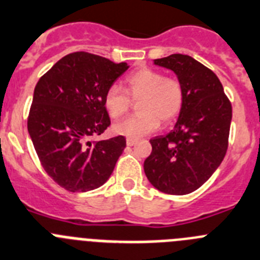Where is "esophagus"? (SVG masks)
Returning a JSON list of instances; mask_svg holds the SVG:
<instances>
[{
  "label": "esophagus",
  "instance_id": "obj_1",
  "mask_svg": "<svg viewBox=\"0 0 260 260\" xmlns=\"http://www.w3.org/2000/svg\"><path fill=\"white\" fill-rule=\"evenodd\" d=\"M136 142H137V140H136V139H127V145H128V146H133V145H135Z\"/></svg>",
  "mask_w": 260,
  "mask_h": 260
}]
</instances>
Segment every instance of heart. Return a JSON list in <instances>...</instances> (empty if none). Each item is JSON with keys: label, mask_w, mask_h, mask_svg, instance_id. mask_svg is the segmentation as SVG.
Instances as JSON below:
<instances>
[{"label": "heart", "mask_w": 260, "mask_h": 260, "mask_svg": "<svg viewBox=\"0 0 260 260\" xmlns=\"http://www.w3.org/2000/svg\"><path fill=\"white\" fill-rule=\"evenodd\" d=\"M125 91L133 101L141 100L137 106L140 114L115 123L113 131L129 139L154 132L159 127V119L163 123L172 121L184 104L181 81L166 78L165 74L153 69H141L129 75L125 80ZM126 93L119 85H111L106 90L104 105L111 118L118 119L128 111L131 100Z\"/></svg>", "instance_id": "b5f03b06"}]
</instances>
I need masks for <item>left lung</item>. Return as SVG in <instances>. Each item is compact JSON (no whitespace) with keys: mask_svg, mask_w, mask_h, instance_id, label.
<instances>
[{"mask_svg":"<svg viewBox=\"0 0 260 260\" xmlns=\"http://www.w3.org/2000/svg\"><path fill=\"white\" fill-rule=\"evenodd\" d=\"M154 64L174 71L184 88V104L174 129L150 140L144 171L163 193L197 190L223 162L228 149L232 105L216 75L194 58L171 54Z\"/></svg>","mask_w":260,"mask_h":260,"instance_id":"obj_1","label":"left lung"}]
</instances>
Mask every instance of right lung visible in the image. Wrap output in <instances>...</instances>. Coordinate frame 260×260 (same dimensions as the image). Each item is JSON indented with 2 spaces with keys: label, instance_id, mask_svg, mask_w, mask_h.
Returning a JSON list of instances; mask_svg holds the SVG:
<instances>
[{
  "label": "right lung",
  "instance_id": "add662e5",
  "mask_svg": "<svg viewBox=\"0 0 260 260\" xmlns=\"http://www.w3.org/2000/svg\"><path fill=\"white\" fill-rule=\"evenodd\" d=\"M128 67L76 51L58 60L36 84L28 133L46 174L66 190H93L113 174L125 139H89L110 125L105 93Z\"/></svg>",
  "mask_w": 260,
  "mask_h": 260
}]
</instances>
